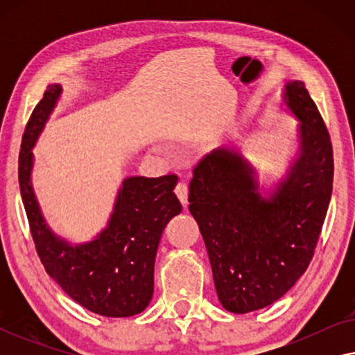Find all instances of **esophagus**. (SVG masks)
<instances>
[{
    "instance_id": "obj_1",
    "label": "esophagus",
    "mask_w": 355,
    "mask_h": 355,
    "mask_svg": "<svg viewBox=\"0 0 355 355\" xmlns=\"http://www.w3.org/2000/svg\"><path fill=\"white\" fill-rule=\"evenodd\" d=\"M176 196L179 198V202L182 203L184 207L187 205V200H189V189H187V184L186 182H179L176 186Z\"/></svg>"
}]
</instances>
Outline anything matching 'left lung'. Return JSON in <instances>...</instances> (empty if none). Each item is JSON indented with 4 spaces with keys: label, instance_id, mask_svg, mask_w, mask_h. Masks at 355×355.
I'll return each instance as SVG.
<instances>
[{
    "label": "left lung",
    "instance_id": "obj_1",
    "mask_svg": "<svg viewBox=\"0 0 355 355\" xmlns=\"http://www.w3.org/2000/svg\"><path fill=\"white\" fill-rule=\"evenodd\" d=\"M279 110L297 121L295 150L279 179L260 178L239 148L220 147L193 169L189 211L227 312L268 307L313 257L333 191V148L302 80H288Z\"/></svg>",
    "mask_w": 355,
    "mask_h": 355
}]
</instances>
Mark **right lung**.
<instances>
[{
    "label": "right lung",
    "mask_w": 355,
    "mask_h": 355,
    "mask_svg": "<svg viewBox=\"0 0 355 355\" xmlns=\"http://www.w3.org/2000/svg\"><path fill=\"white\" fill-rule=\"evenodd\" d=\"M62 87L48 85L28 119L19 155V186L31 232L46 273L72 300L103 317H132L148 307L163 230L182 210L178 176H129L116 192L106 226L90 241L56 234L43 216L32 184L33 147L61 100Z\"/></svg>",
    "instance_id": "obj_1"
}]
</instances>
